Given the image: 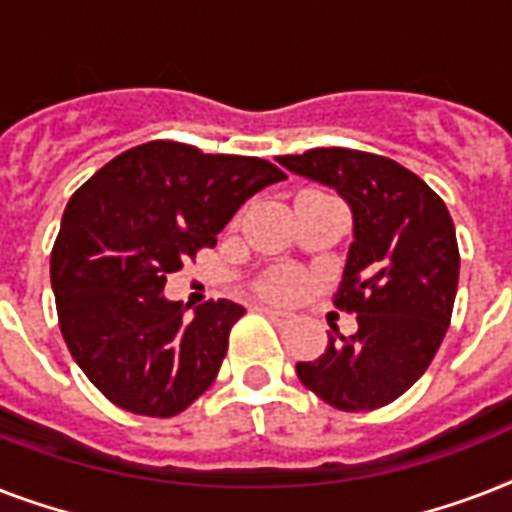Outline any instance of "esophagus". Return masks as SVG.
Here are the masks:
<instances>
[{"label":"esophagus","mask_w":512,"mask_h":512,"mask_svg":"<svg viewBox=\"0 0 512 512\" xmlns=\"http://www.w3.org/2000/svg\"><path fill=\"white\" fill-rule=\"evenodd\" d=\"M260 313H265V316L276 321V324H289V321H292V313L279 311V308H271V305H260Z\"/></svg>","instance_id":"1"}]
</instances>
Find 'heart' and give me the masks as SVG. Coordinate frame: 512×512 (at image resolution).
I'll use <instances>...</instances> for the list:
<instances>
[{
	"instance_id": "b5f03b06",
	"label": "heart",
	"mask_w": 512,
	"mask_h": 512,
	"mask_svg": "<svg viewBox=\"0 0 512 512\" xmlns=\"http://www.w3.org/2000/svg\"><path fill=\"white\" fill-rule=\"evenodd\" d=\"M263 292L273 300H292L303 292V279L295 271H276L263 281Z\"/></svg>"
}]
</instances>
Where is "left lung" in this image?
I'll return each instance as SVG.
<instances>
[{"label": "left lung", "mask_w": 512, "mask_h": 512, "mask_svg": "<svg viewBox=\"0 0 512 512\" xmlns=\"http://www.w3.org/2000/svg\"><path fill=\"white\" fill-rule=\"evenodd\" d=\"M281 167L329 185L353 212V241L335 305L356 313V335L335 329L297 377L340 412H369L412 388L452 321L460 249L449 209L425 180L388 156L311 148Z\"/></svg>", "instance_id": "1"}]
</instances>
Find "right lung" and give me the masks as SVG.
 I'll list each match as a JSON object with an SVG mask.
<instances>
[{"label":"right lung","instance_id":"1","mask_svg":"<svg viewBox=\"0 0 512 512\" xmlns=\"http://www.w3.org/2000/svg\"><path fill=\"white\" fill-rule=\"evenodd\" d=\"M257 156L151 140L100 167L66 204L50 257L71 356L124 412L175 417L215 382L244 308L164 297L167 276L215 247L249 196L284 180Z\"/></svg>","mask_w":512,"mask_h":512}]
</instances>
